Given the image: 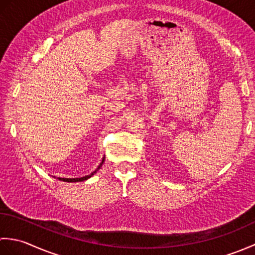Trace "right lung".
<instances>
[{
    "label": "right lung",
    "mask_w": 255,
    "mask_h": 255,
    "mask_svg": "<svg viewBox=\"0 0 255 255\" xmlns=\"http://www.w3.org/2000/svg\"><path fill=\"white\" fill-rule=\"evenodd\" d=\"M104 160H105V158H103V160H102V162H101L100 166L97 167V170H99L100 167L102 166V164L104 163ZM97 170H95L94 172H92L90 175H85V176H82V177H77V178H64V177H58V180H59V181H63V182H69V183H73V182H83V181H85V180H88V178H90L92 175H94V173H96V171H97Z\"/></svg>",
    "instance_id": "1"
}]
</instances>
